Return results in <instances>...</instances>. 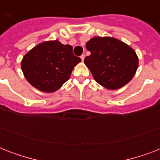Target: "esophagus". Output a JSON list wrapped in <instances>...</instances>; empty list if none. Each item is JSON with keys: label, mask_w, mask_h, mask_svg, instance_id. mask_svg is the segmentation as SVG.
Instances as JSON below:
<instances>
[{"label": "esophagus", "mask_w": 160, "mask_h": 160, "mask_svg": "<svg viewBox=\"0 0 160 160\" xmlns=\"http://www.w3.org/2000/svg\"><path fill=\"white\" fill-rule=\"evenodd\" d=\"M80 59H81V60H82V61H84V60H85V55H81V56H80Z\"/></svg>", "instance_id": "esophagus-1"}]
</instances>
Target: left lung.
Returning <instances> with one entry per match:
<instances>
[{
	"label": "left lung",
	"instance_id": "8db88e82",
	"mask_svg": "<svg viewBox=\"0 0 160 160\" xmlns=\"http://www.w3.org/2000/svg\"><path fill=\"white\" fill-rule=\"evenodd\" d=\"M90 55L85 65L98 84L108 90H117L129 83L139 66L134 49L114 37L95 36L86 43Z\"/></svg>",
	"mask_w": 160,
	"mask_h": 160
}]
</instances>
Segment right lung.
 Segmentation results:
<instances>
[{"label": "right lung", "mask_w": 160, "mask_h": 160, "mask_svg": "<svg viewBox=\"0 0 160 160\" xmlns=\"http://www.w3.org/2000/svg\"><path fill=\"white\" fill-rule=\"evenodd\" d=\"M72 50V46L57 40L40 43L21 60L24 76L37 90L55 92L70 79L74 67L81 61Z\"/></svg>", "instance_id": "right-lung-1"}]
</instances>
